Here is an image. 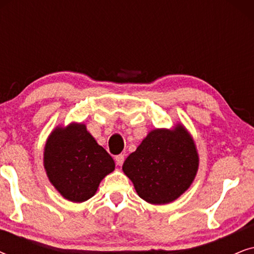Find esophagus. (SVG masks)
Here are the masks:
<instances>
[{"label": "esophagus", "instance_id": "34e87169", "mask_svg": "<svg viewBox=\"0 0 254 254\" xmlns=\"http://www.w3.org/2000/svg\"><path fill=\"white\" fill-rule=\"evenodd\" d=\"M114 159H116V164H117L118 166H121V165L124 164V162H125V156H124L123 154L117 155L116 157H114Z\"/></svg>", "mask_w": 254, "mask_h": 254}]
</instances>
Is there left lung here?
I'll list each match as a JSON object with an SVG mask.
<instances>
[{
	"label": "left lung",
	"instance_id": "8db88e82",
	"mask_svg": "<svg viewBox=\"0 0 254 254\" xmlns=\"http://www.w3.org/2000/svg\"><path fill=\"white\" fill-rule=\"evenodd\" d=\"M199 166L195 144L183 126L155 129L128 156L123 170L138 196L152 204L172 202L190 186Z\"/></svg>",
	"mask_w": 254,
	"mask_h": 254
}]
</instances>
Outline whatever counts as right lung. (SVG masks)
I'll use <instances>...</instances> for the list:
<instances>
[{
    "label": "right lung",
    "mask_w": 254,
    "mask_h": 254,
    "mask_svg": "<svg viewBox=\"0 0 254 254\" xmlns=\"http://www.w3.org/2000/svg\"><path fill=\"white\" fill-rule=\"evenodd\" d=\"M44 165L55 189L72 202H83L93 196L102 179L116 166L109 152L82 124L57 128L50 135Z\"/></svg>",
    "instance_id": "1"
}]
</instances>
